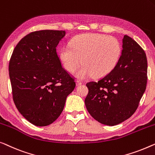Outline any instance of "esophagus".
Here are the masks:
<instances>
[{"label":"esophagus","mask_w":155,"mask_h":155,"mask_svg":"<svg viewBox=\"0 0 155 155\" xmlns=\"http://www.w3.org/2000/svg\"><path fill=\"white\" fill-rule=\"evenodd\" d=\"M82 84V82L80 81V80H77V81H76V85H77V86L81 85Z\"/></svg>","instance_id":"34e87169"}]
</instances>
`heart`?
Returning a JSON list of instances; mask_svg holds the SVG:
<instances>
[{
    "instance_id": "b5f03b06",
    "label": "heart",
    "mask_w": 155,
    "mask_h": 155,
    "mask_svg": "<svg viewBox=\"0 0 155 155\" xmlns=\"http://www.w3.org/2000/svg\"><path fill=\"white\" fill-rule=\"evenodd\" d=\"M71 48L65 46L59 51L63 66L68 72H73L82 63L83 65L74 73L79 79H85L92 74L103 77L117 64L122 55V45L113 37L98 33H84L74 37Z\"/></svg>"
}]
</instances>
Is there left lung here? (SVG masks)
Wrapping results in <instances>:
<instances>
[{"mask_svg": "<svg viewBox=\"0 0 155 155\" xmlns=\"http://www.w3.org/2000/svg\"><path fill=\"white\" fill-rule=\"evenodd\" d=\"M147 61L144 50L124 35L120 61L113 71L95 82L87 83L84 100L89 113L98 122L115 126L137 109L147 84Z\"/></svg>", "mask_w": 155, "mask_h": 155, "instance_id": "8db88e82", "label": "left lung"}]
</instances>
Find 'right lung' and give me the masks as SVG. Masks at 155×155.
<instances>
[{"label":"right lung","mask_w":155,"mask_h":155,"mask_svg":"<svg viewBox=\"0 0 155 155\" xmlns=\"http://www.w3.org/2000/svg\"><path fill=\"white\" fill-rule=\"evenodd\" d=\"M65 31L42 30L18 42L9 64L13 100L31 124L45 127L57 120L75 82L64 70L57 47Z\"/></svg>","instance_id":"add662e5"}]
</instances>
